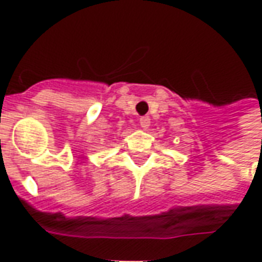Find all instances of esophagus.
<instances>
[{"mask_svg": "<svg viewBox=\"0 0 262 262\" xmlns=\"http://www.w3.org/2000/svg\"><path fill=\"white\" fill-rule=\"evenodd\" d=\"M140 126H142V129H144V130H147L148 129V126H150V118L148 116H142L140 118Z\"/></svg>", "mask_w": 262, "mask_h": 262, "instance_id": "obj_1", "label": "esophagus"}]
</instances>
